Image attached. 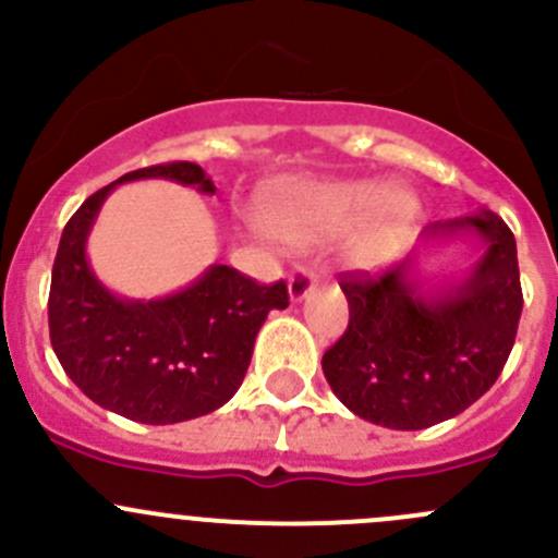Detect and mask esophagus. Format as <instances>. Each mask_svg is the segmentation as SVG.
Masks as SVG:
<instances>
[{"label":"esophagus","mask_w":558,"mask_h":558,"mask_svg":"<svg viewBox=\"0 0 558 558\" xmlns=\"http://www.w3.org/2000/svg\"><path fill=\"white\" fill-rule=\"evenodd\" d=\"M318 278L307 267H296L289 278V296L291 302H302L315 289Z\"/></svg>","instance_id":"1"}]
</instances>
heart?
Returning <instances> with one entry per match:
<instances>
[{"label":"heart","instance_id":"1","mask_svg":"<svg viewBox=\"0 0 558 558\" xmlns=\"http://www.w3.org/2000/svg\"><path fill=\"white\" fill-rule=\"evenodd\" d=\"M367 213L369 229L364 234V251L384 253L408 232L415 202L404 191H384L375 180L305 183L280 196L267 210L264 223L280 243L307 245L342 234Z\"/></svg>","mask_w":558,"mask_h":558}]
</instances>
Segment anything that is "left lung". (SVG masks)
<instances>
[{"label": "left lung", "mask_w": 558, "mask_h": 558, "mask_svg": "<svg viewBox=\"0 0 558 558\" xmlns=\"http://www.w3.org/2000/svg\"><path fill=\"white\" fill-rule=\"evenodd\" d=\"M459 232L477 234L483 256L446 289H421L415 258L380 275H340L351 318L320 367L359 418L426 429L464 413L497 384L523 307L515 238L497 213L481 210L429 223L424 240Z\"/></svg>", "instance_id": "1"}]
</instances>
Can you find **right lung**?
Here are the masks:
<instances>
[{
    "instance_id": "1",
    "label": "right lung",
    "mask_w": 558,
    "mask_h": 558,
    "mask_svg": "<svg viewBox=\"0 0 558 558\" xmlns=\"http://www.w3.org/2000/svg\"><path fill=\"white\" fill-rule=\"evenodd\" d=\"M167 178L216 194L199 165L170 161L126 172L88 196L66 221L48 296L50 345L72 384L99 408L140 424H178L234 397L269 311L289 307L283 280L256 283L227 264L165 300L110 294L86 258V238L118 183Z\"/></svg>"
}]
</instances>
